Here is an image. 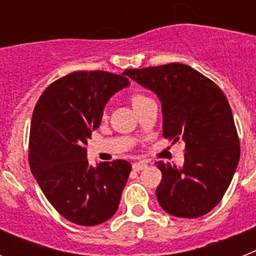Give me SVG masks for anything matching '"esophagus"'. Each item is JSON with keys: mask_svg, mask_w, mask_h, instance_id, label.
<instances>
[{"mask_svg": "<svg viewBox=\"0 0 256 256\" xmlns=\"http://www.w3.org/2000/svg\"><path fill=\"white\" fill-rule=\"evenodd\" d=\"M146 166H148V162H133V165H132L133 170H136V172L142 170V169H144V168H146Z\"/></svg>", "mask_w": 256, "mask_h": 256, "instance_id": "esophagus-1", "label": "esophagus"}]
</instances>
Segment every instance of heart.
I'll return each mask as SVG.
<instances>
[{"instance_id": "1", "label": "heart", "mask_w": 256, "mask_h": 256, "mask_svg": "<svg viewBox=\"0 0 256 256\" xmlns=\"http://www.w3.org/2000/svg\"><path fill=\"white\" fill-rule=\"evenodd\" d=\"M150 97L144 96V94H133L132 96H130V104H132L133 108H134L136 112L144 105H146L148 102H150Z\"/></svg>"}]
</instances>
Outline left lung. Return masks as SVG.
Returning a JSON list of instances; mask_svg holds the SVG:
<instances>
[{
  "label": "left lung",
  "instance_id": "1",
  "mask_svg": "<svg viewBox=\"0 0 256 256\" xmlns=\"http://www.w3.org/2000/svg\"><path fill=\"white\" fill-rule=\"evenodd\" d=\"M162 102V136L184 141L180 168L158 162L160 206L178 218H198L214 209L227 191L240 160L232 110L216 83L180 62L126 69L124 73Z\"/></svg>",
  "mask_w": 256,
  "mask_h": 256
}]
</instances>
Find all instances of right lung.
Wrapping results in <instances>:
<instances>
[{"instance_id": "1", "label": "right lung", "mask_w": 256, "mask_h": 256, "mask_svg": "<svg viewBox=\"0 0 256 256\" xmlns=\"http://www.w3.org/2000/svg\"><path fill=\"white\" fill-rule=\"evenodd\" d=\"M130 84L126 74L76 72L50 84L36 105L30 170L52 206L72 223L101 224L116 212L132 165L115 160L92 166L86 144L110 97Z\"/></svg>"}]
</instances>
